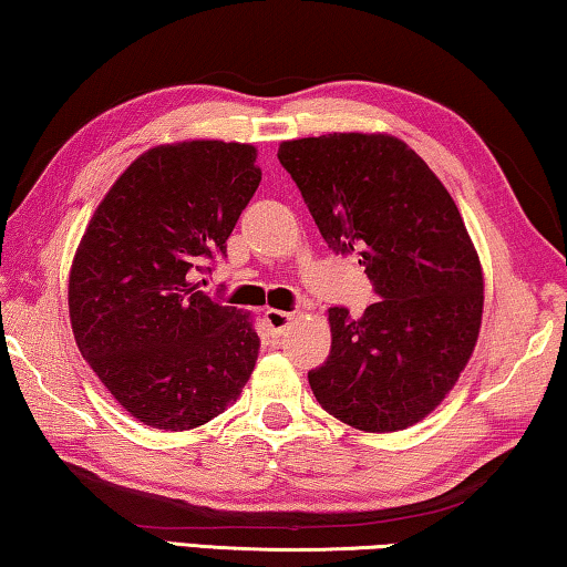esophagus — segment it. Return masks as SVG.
Returning <instances> with one entry per match:
<instances>
[{
	"mask_svg": "<svg viewBox=\"0 0 567 567\" xmlns=\"http://www.w3.org/2000/svg\"><path fill=\"white\" fill-rule=\"evenodd\" d=\"M292 312H285V310H275V308H267L265 310V316H262V320H265V328H267V332L272 338H280L282 332L287 330V326H290L292 322Z\"/></svg>",
	"mask_w": 567,
	"mask_h": 567,
	"instance_id": "1",
	"label": "esophagus"
}]
</instances>
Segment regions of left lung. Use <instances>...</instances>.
Segmentation results:
<instances>
[{
  "instance_id": "8db88e82",
  "label": "left lung",
  "mask_w": 567,
  "mask_h": 567,
  "mask_svg": "<svg viewBox=\"0 0 567 567\" xmlns=\"http://www.w3.org/2000/svg\"><path fill=\"white\" fill-rule=\"evenodd\" d=\"M322 239L358 255L379 302L361 318L330 308V355L308 373L330 416L368 434L426 419L460 381L477 346L482 262L452 194L391 133L282 141Z\"/></svg>"
}]
</instances>
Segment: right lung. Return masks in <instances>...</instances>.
<instances>
[{"mask_svg":"<svg viewBox=\"0 0 567 567\" xmlns=\"http://www.w3.org/2000/svg\"><path fill=\"white\" fill-rule=\"evenodd\" d=\"M259 178L251 143H161L115 178L87 221L68 277L70 326L141 424L204 426L255 371V318L212 300L194 275L227 251Z\"/></svg>","mask_w":567,"mask_h":567,"instance_id":"obj_1","label":"right lung"}]
</instances>
